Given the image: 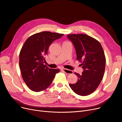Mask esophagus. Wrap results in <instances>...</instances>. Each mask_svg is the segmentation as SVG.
I'll use <instances>...</instances> for the list:
<instances>
[{
	"mask_svg": "<svg viewBox=\"0 0 122 122\" xmlns=\"http://www.w3.org/2000/svg\"><path fill=\"white\" fill-rule=\"evenodd\" d=\"M61 71H64L65 73H67V74H73V72L72 71H71V70H69L68 69H65V68H62L61 69Z\"/></svg>",
	"mask_w": 122,
	"mask_h": 122,
	"instance_id": "esophagus-1",
	"label": "esophagus"
}]
</instances>
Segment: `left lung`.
Segmentation results:
<instances>
[{
  "label": "left lung",
  "instance_id": "left-lung-1",
  "mask_svg": "<svg viewBox=\"0 0 122 122\" xmlns=\"http://www.w3.org/2000/svg\"><path fill=\"white\" fill-rule=\"evenodd\" d=\"M76 50L77 60L83 71L81 75L75 73L78 76L76 83L69 86L76 94L87 96L97 89L104 75L106 58L102 47L97 40L85 34L68 35Z\"/></svg>",
  "mask_w": 122,
  "mask_h": 122
}]
</instances>
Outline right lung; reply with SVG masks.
<instances>
[{
	"label": "right lung",
	"instance_id": "add662e5",
	"mask_svg": "<svg viewBox=\"0 0 122 122\" xmlns=\"http://www.w3.org/2000/svg\"><path fill=\"white\" fill-rule=\"evenodd\" d=\"M63 35L43 31L30 36L25 42L20 52L19 66L23 79L32 91L45 90L60 72V69H50L44 65V57L51 43Z\"/></svg>",
	"mask_w": 122,
	"mask_h": 122
}]
</instances>
